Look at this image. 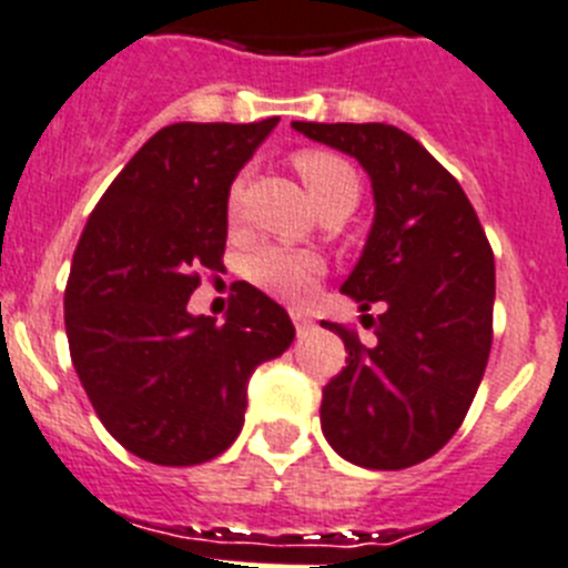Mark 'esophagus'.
I'll list each match as a JSON object with an SVG mask.
<instances>
[{"label":"esophagus","instance_id":"esophagus-1","mask_svg":"<svg viewBox=\"0 0 568 568\" xmlns=\"http://www.w3.org/2000/svg\"><path fill=\"white\" fill-rule=\"evenodd\" d=\"M291 320H294V327L296 333H308L311 327H314V320H311L305 311H291Z\"/></svg>","mask_w":568,"mask_h":568}]
</instances>
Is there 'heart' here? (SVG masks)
<instances>
[{
    "mask_svg": "<svg viewBox=\"0 0 568 568\" xmlns=\"http://www.w3.org/2000/svg\"><path fill=\"white\" fill-rule=\"evenodd\" d=\"M296 171L308 187L314 204L325 201L349 199L356 204L358 199V176L356 171L344 162L342 156L327 151H302L296 156ZM243 199V179H235L230 187V212L235 215ZM246 274L254 285H260L268 294L280 300L300 302L314 291L316 280L322 274V260L311 252L288 246H257L246 257Z\"/></svg>",
    "mask_w": 568,
    "mask_h": 568,
    "instance_id": "obj_1",
    "label": "heart"
}]
</instances>
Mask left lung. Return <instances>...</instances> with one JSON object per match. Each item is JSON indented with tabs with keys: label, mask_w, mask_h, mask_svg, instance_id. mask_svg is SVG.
<instances>
[{
	"label": "left lung",
	"mask_w": 568,
	"mask_h": 568,
	"mask_svg": "<svg viewBox=\"0 0 568 568\" xmlns=\"http://www.w3.org/2000/svg\"><path fill=\"white\" fill-rule=\"evenodd\" d=\"M358 159L375 219L342 294L375 342L338 333L347 367L322 389V432L347 463L400 470L434 457L468 415L493 342L496 266L457 179L406 131L384 123H291ZM382 305L378 321L366 311Z\"/></svg>",
	"instance_id": "obj_1"
}]
</instances>
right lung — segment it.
<instances>
[{"mask_svg":"<svg viewBox=\"0 0 568 568\" xmlns=\"http://www.w3.org/2000/svg\"><path fill=\"white\" fill-rule=\"evenodd\" d=\"M280 120L173 123L131 156L92 210L67 294L72 364L100 423L153 465H199L235 443L246 386L283 356V305L237 285L224 325L187 311L201 272H221L237 171Z\"/></svg>","mask_w":568,"mask_h":568,"instance_id":"obj_1","label":"right lung"}]
</instances>
